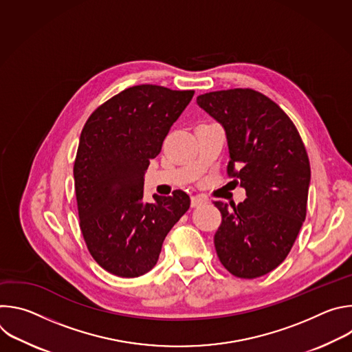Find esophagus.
<instances>
[{
    "label": "esophagus",
    "instance_id": "esophagus-1",
    "mask_svg": "<svg viewBox=\"0 0 352 352\" xmlns=\"http://www.w3.org/2000/svg\"><path fill=\"white\" fill-rule=\"evenodd\" d=\"M206 202H208V200L205 197H202V196H192L190 197V206L192 208H197L200 205H205Z\"/></svg>",
    "mask_w": 352,
    "mask_h": 352
}]
</instances>
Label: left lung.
<instances>
[{"label": "left lung", "mask_w": 352, "mask_h": 352, "mask_svg": "<svg viewBox=\"0 0 352 352\" xmlns=\"http://www.w3.org/2000/svg\"><path fill=\"white\" fill-rule=\"evenodd\" d=\"M196 102L224 126L227 175L246 190L236 206L213 202L221 213L217 256L235 277L265 276L288 256L307 217L311 166L305 144L289 117L254 89L210 91Z\"/></svg>", "instance_id": "1"}]
</instances>
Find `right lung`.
Returning <instances> with one entry per match:
<instances>
[{"label": "right lung", "mask_w": 352, "mask_h": 352, "mask_svg": "<svg viewBox=\"0 0 352 352\" xmlns=\"http://www.w3.org/2000/svg\"><path fill=\"white\" fill-rule=\"evenodd\" d=\"M193 90L138 85L87 118L74 164L79 226L91 258L132 278L152 270L164 238L189 209V196L155 195L144 204L143 174L193 97Z\"/></svg>", "instance_id": "1"}]
</instances>
